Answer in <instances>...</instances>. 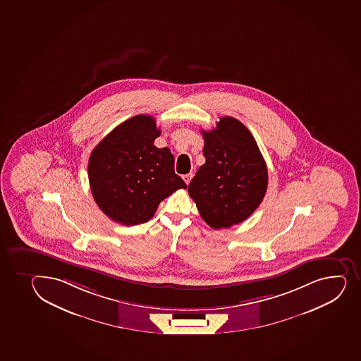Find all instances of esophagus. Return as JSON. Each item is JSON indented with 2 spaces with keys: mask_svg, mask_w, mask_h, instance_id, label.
I'll list each match as a JSON object with an SVG mask.
<instances>
[{
  "mask_svg": "<svg viewBox=\"0 0 361 361\" xmlns=\"http://www.w3.org/2000/svg\"><path fill=\"white\" fill-rule=\"evenodd\" d=\"M192 178H193V174H190H190L183 175V180H185V183H186L187 185L190 183Z\"/></svg>",
  "mask_w": 361,
  "mask_h": 361,
  "instance_id": "1",
  "label": "esophagus"
}]
</instances>
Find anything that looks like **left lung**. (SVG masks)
<instances>
[{"mask_svg": "<svg viewBox=\"0 0 361 361\" xmlns=\"http://www.w3.org/2000/svg\"><path fill=\"white\" fill-rule=\"evenodd\" d=\"M206 162L188 193L209 226L227 228L247 219L268 188V168L257 142L238 119L226 116L216 129L202 131Z\"/></svg>", "mask_w": 361, "mask_h": 361, "instance_id": "8db88e82", "label": "left lung"}]
</instances>
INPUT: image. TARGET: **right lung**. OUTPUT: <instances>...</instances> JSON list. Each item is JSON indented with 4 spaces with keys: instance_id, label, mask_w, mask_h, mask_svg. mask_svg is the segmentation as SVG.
Masks as SVG:
<instances>
[{
    "instance_id": "1",
    "label": "right lung",
    "mask_w": 361,
    "mask_h": 361,
    "mask_svg": "<svg viewBox=\"0 0 361 361\" xmlns=\"http://www.w3.org/2000/svg\"><path fill=\"white\" fill-rule=\"evenodd\" d=\"M155 119L137 115L119 124L90 155L89 181L98 207L116 223L134 226L152 219L161 201L187 188L175 174L169 148H157Z\"/></svg>"
}]
</instances>
